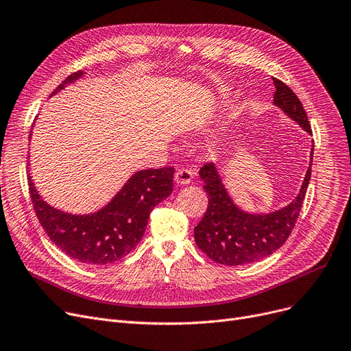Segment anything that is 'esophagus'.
Wrapping results in <instances>:
<instances>
[{
    "label": "esophagus",
    "mask_w": 351,
    "mask_h": 351,
    "mask_svg": "<svg viewBox=\"0 0 351 351\" xmlns=\"http://www.w3.org/2000/svg\"><path fill=\"white\" fill-rule=\"evenodd\" d=\"M192 178H193V173L189 169H179L175 173V180L178 185H189L192 182Z\"/></svg>",
    "instance_id": "esophagus-1"
}]
</instances>
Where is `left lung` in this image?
I'll return each instance as SVG.
<instances>
[{
    "label": "left lung",
    "mask_w": 351,
    "mask_h": 351,
    "mask_svg": "<svg viewBox=\"0 0 351 351\" xmlns=\"http://www.w3.org/2000/svg\"><path fill=\"white\" fill-rule=\"evenodd\" d=\"M276 92L273 104L296 121L307 134L311 128L306 110L296 94L280 80L273 78ZM313 147L308 169L299 195L290 204L270 213H249L239 208L228 193L216 165L208 163L199 171L208 193L206 213L195 228L197 247L216 263L242 266L259 262L278 250L290 236L302 209L311 176Z\"/></svg>",
    "instance_id": "left-lung-1"
}]
</instances>
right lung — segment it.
<instances>
[{"label":"right lung","instance_id":"1","mask_svg":"<svg viewBox=\"0 0 351 351\" xmlns=\"http://www.w3.org/2000/svg\"><path fill=\"white\" fill-rule=\"evenodd\" d=\"M84 75L73 72L51 95ZM31 138V135H29ZM175 168L135 172L102 209L72 215L48 205L28 176L34 210L51 241L72 259L85 265H109L121 261L143 237L152 209L173 189Z\"/></svg>","mask_w":351,"mask_h":351}]
</instances>
